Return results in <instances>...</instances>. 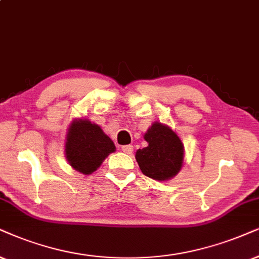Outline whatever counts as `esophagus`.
Segmentation results:
<instances>
[{
	"mask_svg": "<svg viewBox=\"0 0 259 259\" xmlns=\"http://www.w3.org/2000/svg\"><path fill=\"white\" fill-rule=\"evenodd\" d=\"M122 150L126 154H132L134 152V148H133V146L127 145V146H122Z\"/></svg>",
	"mask_w": 259,
	"mask_h": 259,
	"instance_id": "34e87169",
	"label": "esophagus"
}]
</instances>
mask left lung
<instances>
[{"instance_id":"1","label":"left lung","mask_w":259,"mask_h":259,"mask_svg":"<svg viewBox=\"0 0 259 259\" xmlns=\"http://www.w3.org/2000/svg\"><path fill=\"white\" fill-rule=\"evenodd\" d=\"M143 139L148 146L137 149L136 161L141 171L154 181H169L184 165L185 149L181 137L166 124L154 122Z\"/></svg>"}]
</instances>
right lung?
Here are the masks:
<instances>
[{
    "instance_id": "obj_1",
    "label": "right lung",
    "mask_w": 259,
    "mask_h": 259,
    "mask_svg": "<svg viewBox=\"0 0 259 259\" xmlns=\"http://www.w3.org/2000/svg\"><path fill=\"white\" fill-rule=\"evenodd\" d=\"M113 152H116L113 141L98 124L87 118L71 120L65 135L64 154L75 171L91 175Z\"/></svg>"
}]
</instances>
